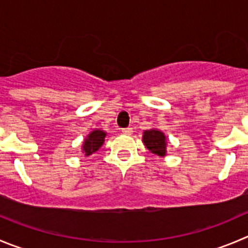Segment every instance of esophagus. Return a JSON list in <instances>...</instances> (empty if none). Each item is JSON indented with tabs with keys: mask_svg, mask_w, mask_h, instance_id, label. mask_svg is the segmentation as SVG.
<instances>
[{
	"mask_svg": "<svg viewBox=\"0 0 248 248\" xmlns=\"http://www.w3.org/2000/svg\"><path fill=\"white\" fill-rule=\"evenodd\" d=\"M122 133L124 134V135H131V134H133V128H125V129H123Z\"/></svg>",
	"mask_w": 248,
	"mask_h": 248,
	"instance_id": "obj_1",
	"label": "esophagus"
}]
</instances>
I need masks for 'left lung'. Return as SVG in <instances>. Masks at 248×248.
Masks as SVG:
<instances>
[{
  "mask_svg": "<svg viewBox=\"0 0 248 248\" xmlns=\"http://www.w3.org/2000/svg\"><path fill=\"white\" fill-rule=\"evenodd\" d=\"M142 142L148 151L153 155H157L159 157H166L167 155V141L166 134L157 128H152L150 130H145L142 134Z\"/></svg>",
  "mask_w": 248,
  "mask_h": 248,
  "instance_id": "obj_1",
  "label": "left lung"
}]
</instances>
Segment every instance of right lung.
Masks as SVG:
<instances>
[{"mask_svg": "<svg viewBox=\"0 0 248 248\" xmlns=\"http://www.w3.org/2000/svg\"><path fill=\"white\" fill-rule=\"evenodd\" d=\"M107 136V133L101 129H93L86 138L84 139V142L81 146V152L84 153L85 157H89L93 153L97 152L101 148V146L105 143V138Z\"/></svg>", "mask_w": 248, "mask_h": 248, "instance_id": "add662e5", "label": "right lung"}]
</instances>
